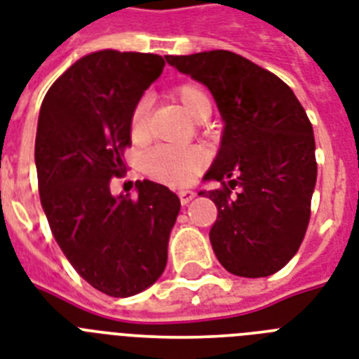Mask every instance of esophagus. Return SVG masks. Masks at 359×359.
<instances>
[{"instance_id": "esophagus-1", "label": "esophagus", "mask_w": 359, "mask_h": 359, "mask_svg": "<svg viewBox=\"0 0 359 359\" xmlns=\"http://www.w3.org/2000/svg\"><path fill=\"white\" fill-rule=\"evenodd\" d=\"M194 197H196V191H191V190H180L179 191V199L182 205H188V203H190Z\"/></svg>"}]
</instances>
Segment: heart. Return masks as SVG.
Returning a JSON list of instances; mask_svg holds the SVG:
<instances>
[{
  "label": "heart",
  "mask_w": 359,
  "mask_h": 359,
  "mask_svg": "<svg viewBox=\"0 0 359 359\" xmlns=\"http://www.w3.org/2000/svg\"><path fill=\"white\" fill-rule=\"evenodd\" d=\"M173 97L186 109V114L194 119L201 121L205 115H210L212 104L207 89L199 83L188 81L175 87ZM149 111L151 102L143 97L134 104L130 114V135L135 143H143L149 137ZM207 152L201 147H179V145H158L147 152L143 160V168L149 177L158 182L173 186V188H184L191 184L199 177L205 165H207Z\"/></svg>",
  "instance_id": "1"
}]
</instances>
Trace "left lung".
Instances as JSON below:
<instances>
[{"mask_svg":"<svg viewBox=\"0 0 359 359\" xmlns=\"http://www.w3.org/2000/svg\"><path fill=\"white\" fill-rule=\"evenodd\" d=\"M210 89L225 128L201 191L218 207L212 250L227 272L266 278L287 264L306 236L317 182L315 135L300 100L270 70L227 50L165 55Z\"/></svg>","mask_w":359,"mask_h":359,"instance_id":"obj_1","label":"left lung"}]
</instances>
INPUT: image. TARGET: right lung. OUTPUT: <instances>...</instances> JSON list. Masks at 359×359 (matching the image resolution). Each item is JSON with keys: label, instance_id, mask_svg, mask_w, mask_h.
Here are the masks:
<instances>
[{"label": "right lung", "instance_id": "1", "mask_svg": "<svg viewBox=\"0 0 359 359\" xmlns=\"http://www.w3.org/2000/svg\"><path fill=\"white\" fill-rule=\"evenodd\" d=\"M154 53L102 50L76 61L42 100L35 140L39 194L59 248L87 283L114 298L162 276L180 201L162 184L111 196L130 141V114L162 74Z\"/></svg>", "mask_w": 359, "mask_h": 359}]
</instances>
